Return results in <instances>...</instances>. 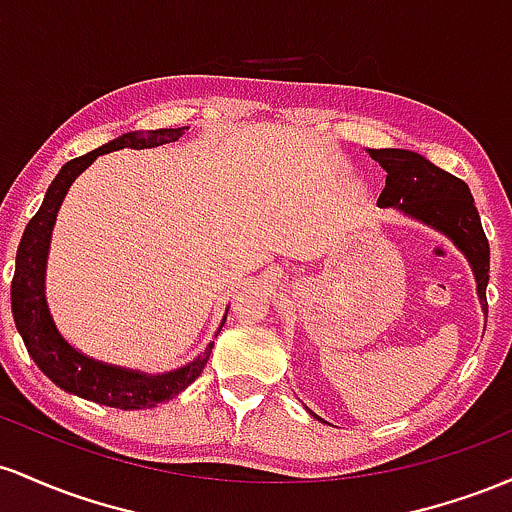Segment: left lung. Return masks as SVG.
Returning a JSON list of instances; mask_svg holds the SVG:
<instances>
[{"instance_id":"left-lung-1","label":"left lung","mask_w":512,"mask_h":512,"mask_svg":"<svg viewBox=\"0 0 512 512\" xmlns=\"http://www.w3.org/2000/svg\"><path fill=\"white\" fill-rule=\"evenodd\" d=\"M367 152L387 171V186L377 198V205L404 212L406 217L445 234L467 256L476 278L481 309L488 314L486 285L491 249L467 183L409 149H367Z\"/></svg>"}]
</instances>
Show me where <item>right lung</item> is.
I'll return each mask as SVG.
<instances>
[{
    "label": "right lung",
    "mask_w": 512,
    "mask_h": 512,
    "mask_svg": "<svg viewBox=\"0 0 512 512\" xmlns=\"http://www.w3.org/2000/svg\"><path fill=\"white\" fill-rule=\"evenodd\" d=\"M186 130L188 128L125 132V135L106 142L94 152L72 159L62 166L60 174L50 183L43 205L26 225L19 251H16L14 280H11V312H14V324L24 338L33 363L40 367V372L48 380H53L65 392L123 411L152 409V406L179 396L188 384L198 380L205 363H208L215 341L188 365L162 372V375H147L140 370H128V367L86 358L57 331L55 321L50 317L48 300H45V266H48L50 237H53L57 210H60L74 179L101 154L116 152V149L159 147L166 142H176Z\"/></svg>",
    "instance_id": "1"
}]
</instances>
